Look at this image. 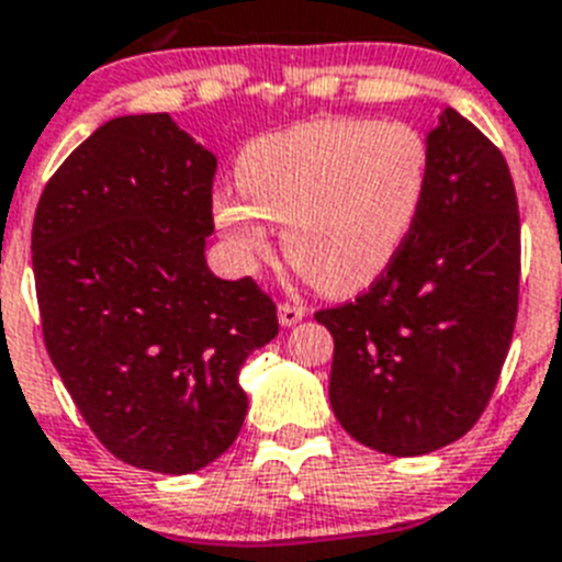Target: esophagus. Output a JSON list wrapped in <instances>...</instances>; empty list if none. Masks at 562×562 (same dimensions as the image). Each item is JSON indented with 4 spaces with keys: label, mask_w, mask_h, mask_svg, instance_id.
Wrapping results in <instances>:
<instances>
[{
    "label": "esophagus",
    "mask_w": 562,
    "mask_h": 562,
    "mask_svg": "<svg viewBox=\"0 0 562 562\" xmlns=\"http://www.w3.org/2000/svg\"><path fill=\"white\" fill-rule=\"evenodd\" d=\"M277 316H280L282 328H291V325L305 319V308H302V305H294V302H280Z\"/></svg>",
    "instance_id": "34e87169"
}]
</instances>
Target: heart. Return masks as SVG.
<instances>
[{
	"mask_svg": "<svg viewBox=\"0 0 562 562\" xmlns=\"http://www.w3.org/2000/svg\"><path fill=\"white\" fill-rule=\"evenodd\" d=\"M240 198L217 194L214 221L234 260L257 268L282 228L291 266L325 294L379 280L416 228L429 187V146L402 121L322 119L243 149Z\"/></svg>",
	"mask_w": 562,
	"mask_h": 562,
	"instance_id": "b5f03b06",
	"label": "heart"
}]
</instances>
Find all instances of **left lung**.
<instances>
[{
	"label": "left lung",
	"instance_id": "8db88e82",
	"mask_svg": "<svg viewBox=\"0 0 562 562\" xmlns=\"http://www.w3.org/2000/svg\"><path fill=\"white\" fill-rule=\"evenodd\" d=\"M427 146V198L396 260L356 302L316 311L334 336L336 418L398 458L441 450L481 418L520 285V217L501 149L452 106Z\"/></svg>",
	"mask_w": 562,
	"mask_h": 562
}]
</instances>
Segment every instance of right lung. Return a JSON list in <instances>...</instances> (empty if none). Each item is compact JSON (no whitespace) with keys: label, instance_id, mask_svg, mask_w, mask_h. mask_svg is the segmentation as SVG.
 <instances>
[{"label":"right lung","instance_id":"1","mask_svg":"<svg viewBox=\"0 0 562 562\" xmlns=\"http://www.w3.org/2000/svg\"><path fill=\"white\" fill-rule=\"evenodd\" d=\"M214 172L166 112L121 115L58 166L33 221L50 362L106 450L164 475L232 447L243 362L280 330L251 277L209 271Z\"/></svg>","mask_w":562,"mask_h":562}]
</instances>
